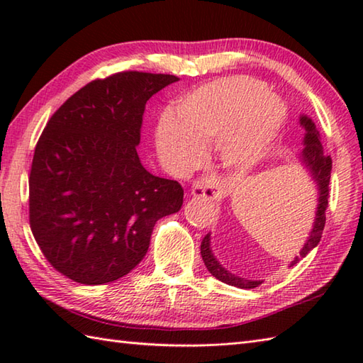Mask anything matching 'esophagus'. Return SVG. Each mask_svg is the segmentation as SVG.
Instances as JSON below:
<instances>
[{
	"label": "esophagus",
	"instance_id": "1",
	"mask_svg": "<svg viewBox=\"0 0 363 363\" xmlns=\"http://www.w3.org/2000/svg\"><path fill=\"white\" fill-rule=\"evenodd\" d=\"M191 194L195 196H201L206 199H220L221 198V190L218 187V182L215 179H203L194 184V189H191Z\"/></svg>",
	"mask_w": 363,
	"mask_h": 363
}]
</instances>
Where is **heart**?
Instances as JSON below:
<instances>
[{
	"label": "heart",
	"mask_w": 363,
	"mask_h": 363,
	"mask_svg": "<svg viewBox=\"0 0 363 363\" xmlns=\"http://www.w3.org/2000/svg\"><path fill=\"white\" fill-rule=\"evenodd\" d=\"M177 120L159 123V152L176 167L187 168L201 157V146L217 138V150L229 167H248L272 145L284 120V106L267 86L248 76H228L190 91L177 106Z\"/></svg>",
	"instance_id": "obj_1"
}]
</instances>
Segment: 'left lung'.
Segmentation results:
<instances>
[{
    "label": "left lung",
    "instance_id": "obj_1",
    "mask_svg": "<svg viewBox=\"0 0 363 363\" xmlns=\"http://www.w3.org/2000/svg\"><path fill=\"white\" fill-rule=\"evenodd\" d=\"M301 125H303L307 130L304 143L306 148L303 150V159L306 162L307 168L311 169V173L313 176V181L317 182V187L320 190V198H318V211H317V217H315L313 221V229L311 233L309 240L304 245V248L301 250L299 257L291 262V265H295L296 262H299L303 257H306L309 254L311 250H313L321 240V234L323 229H325V223H326V209H328V199H329V181H330V169H333V159L328 154L323 152V146L320 143V134L318 130L315 129L313 121L307 117H301ZM211 238L209 235H206L201 242V257L204 260L206 268L209 269L211 274L213 277H217L218 281L225 282L228 285H234V287L238 289H256L262 284L260 281H248V279H242V277L230 274L228 269L223 268L215 257L212 256L209 245Z\"/></svg>",
    "mask_w": 363,
    "mask_h": 363
}]
</instances>
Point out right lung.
I'll return each mask as SVG.
<instances>
[{"label":"right lung","mask_w":363,"mask_h":363,"mask_svg":"<svg viewBox=\"0 0 363 363\" xmlns=\"http://www.w3.org/2000/svg\"><path fill=\"white\" fill-rule=\"evenodd\" d=\"M177 79L145 72L95 79L46 123L30 165L29 225L68 279H120L145 257L156 221L181 209V184L146 172L137 154L146 101Z\"/></svg>","instance_id":"add662e5"}]
</instances>
